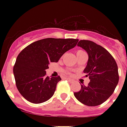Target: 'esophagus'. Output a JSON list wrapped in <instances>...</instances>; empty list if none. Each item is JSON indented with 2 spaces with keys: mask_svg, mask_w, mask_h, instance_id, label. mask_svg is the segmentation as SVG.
Returning <instances> with one entry per match:
<instances>
[{
  "mask_svg": "<svg viewBox=\"0 0 127 127\" xmlns=\"http://www.w3.org/2000/svg\"><path fill=\"white\" fill-rule=\"evenodd\" d=\"M66 79L67 80L68 82H73V80H72L70 79V78H66Z\"/></svg>",
  "mask_w": 127,
  "mask_h": 127,
  "instance_id": "obj_1",
  "label": "esophagus"
}]
</instances>
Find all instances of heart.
I'll list each match as a JSON object with an SVG mask.
<instances>
[{"label": "heart", "mask_w": 127, "mask_h": 127, "mask_svg": "<svg viewBox=\"0 0 127 127\" xmlns=\"http://www.w3.org/2000/svg\"><path fill=\"white\" fill-rule=\"evenodd\" d=\"M86 53V52L82 51V50H78L76 51V55H81V54Z\"/></svg>", "instance_id": "heart-1"}]
</instances>
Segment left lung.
<instances>
[{
  "instance_id": "1",
  "label": "left lung",
  "mask_w": 127,
  "mask_h": 127,
  "mask_svg": "<svg viewBox=\"0 0 127 127\" xmlns=\"http://www.w3.org/2000/svg\"><path fill=\"white\" fill-rule=\"evenodd\" d=\"M86 51L88 61L84 72L90 82L81 85L76 98L88 106H97L113 94L119 82L118 67L115 60L105 48L89 40H80L77 45Z\"/></svg>"
}]
</instances>
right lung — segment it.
<instances>
[{
    "label": "right lung",
    "mask_w": 127,
    "mask_h": 127,
    "mask_svg": "<svg viewBox=\"0 0 127 127\" xmlns=\"http://www.w3.org/2000/svg\"><path fill=\"white\" fill-rule=\"evenodd\" d=\"M76 39L46 38L37 41L19 53L13 68L19 92L33 103L49 99L61 78L49 77L46 69L50 63H57L64 53L76 45Z\"/></svg>",
    "instance_id": "obj_1"
}]
</instances>
